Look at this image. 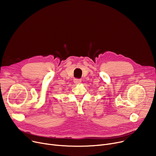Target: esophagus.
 <instances>
[{"label":"esophagus","instance_id":"esophagus-1","mask_svg":"<svg viewBox=\"0 0 156 156\" xmlns=\"http://www.w3.org/2000/svg\"><path fill=\"white\" fill-rule=\"evenodd\" d=\"M81 82V81L80 79H75V80H74V83H75V84H80Z\"/></svg>","mask_w":156,"mask_h":156}]
</instances>
